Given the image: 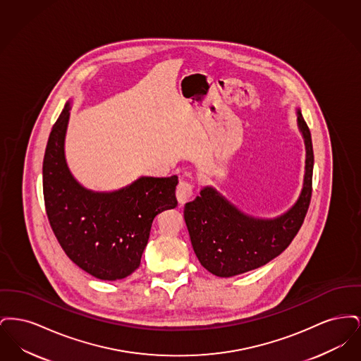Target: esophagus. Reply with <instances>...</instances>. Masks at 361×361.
Returning <instances> with one entry per match:
<instances>
[{"instance_id": "obj_1", "label": "esophagus", "mask_w": 361, "mask_h": 361, "mask_svg": "<svg viewBox=\"0 0 361 361\" xmlns=\"http://www.w3.org/2000/svg\"><path fill=\"white\" fill-rule=\"evenodd\" d=\"M193 184L189 183V181H180L177 189H176V197L178 200L180 204H185L192 200L193 197Z\"/></svg>"}]
</instances>
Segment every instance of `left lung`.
<instances>
[{
  "instance_id": "obj_1",
  "label": "left lung",
  "mask_w": 361,
  "mask_h": 361,
  "mask_svg": "<svg viewBox=\"0 0 361 361\" xmlns=\"http://www.w3.org/2000/svg\"><path fill=\"white\" fill-rule=\"evenodd\" d=\"M298 123L306 143V176L302 195L288 212L271 221L256 219L243 215L209 187L185 204L184 219L193 250L212 275L231 277L265 265L288 247L302 227L312 193L314 152L309 126L300 112Z\"/></svg>"
}]
</instances>
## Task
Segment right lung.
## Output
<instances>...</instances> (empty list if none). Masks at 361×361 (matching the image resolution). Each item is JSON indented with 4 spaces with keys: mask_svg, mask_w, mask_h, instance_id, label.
<instances>
[{
    "mask_svg": "<svg viewBox=\"0 0 361 361\" xmlns=\"http://www.w3.org/2000/svg\"><path fill=\"white\" fill-rule=\"evenodd\" d=\"M66 104L52 127L43 159V196L52 231L66 256L89 275L119 280L140 264L155 216L177 206L178 177H140L127 188H82L65 159Z\"/></svg>",
    "mask_w": 361,
    "mask_h": 361,
    "instance_id": "add662e5",
    "label": "right lung"
}]
</instances>
